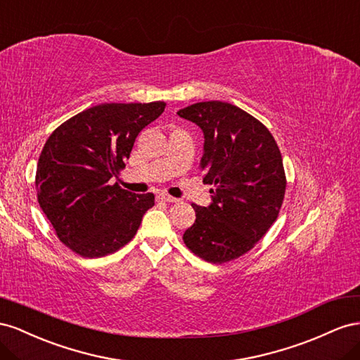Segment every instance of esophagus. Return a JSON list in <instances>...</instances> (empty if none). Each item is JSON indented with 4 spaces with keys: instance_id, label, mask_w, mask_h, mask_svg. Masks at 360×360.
I'll return each mask as SVG.
<instances>
[{
    "instance_id": "1",
    "label": "esophagus",
    "mask_w": 360,
    "mask_h": 360,
    "mask_svg": "<svg viewBox=\"0 0 360 360\" xmlns=\"http://www.w3.org/2000/svg\"><path fill=\"white\" fill-rule=\"evenodd\" d=\"M158 198H160L162 202H169V203H176V202H179V199L173 198V196H169V194H166V193H161Z\"/></svg>"
}]
</instances>
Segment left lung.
Listing matches in <instances>:
<instances>
[{"label": "left lung", "mask_w": 360, "mask_h": 360, "mask_svg": "<svg viewBox=\"0 0 360 360\" xmlns=\"http://www.w3.org/2000/svg\"><path fill=\"white\" fill-rule=\"evenodd\" d=\"M178 115L203 131L200 169L214 186L210 207L191 205L196 221L182 240L208 262L237 259L279 215L286 188L281 150L258 119L229 102H198Z\"/></svg>", "instance_id": "left-lung-1"}]
</instances>
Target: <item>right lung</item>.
Returning <instances> with one entry per match:
<instances>
[{
	"mask_svg": "<svg viewBox=\"0 0 360 360\" xmlns=\"http://www.w3.org/2000/svg\"><path fill=\"white\" fill-rule=\"evenodd\" d=\"M164 108L162 101L101 104L61 123L46 140L36 170L37 200L58 240L79 256L99 258L123 248L155 203L152 193L134 194L110 179Z\"/></svg>",
	"mask_w": 360,
	"mask_h": 360,
	"instance_id": "right-lung-1",
	"label": "right lung"
}]
</instances>
